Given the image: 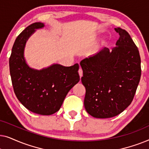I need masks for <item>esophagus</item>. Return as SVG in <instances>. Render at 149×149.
<instances>
[{
  "label": "esophagus",
  "instance_id": "esophagus-1",
  "mask_svg": "<svg viewBox=\"0 0 149 149\" xmlns=\"http://www.w3.org/2000/svg\"><path fill=\"white\" fill-rule=\"evenodd\" d=\"M79 76H80V78H81V77H83V70H82V69H81V68H79Z\"/></svg>",
  "mask_w": 149,
  "mask_h": 149
}]
</instances>
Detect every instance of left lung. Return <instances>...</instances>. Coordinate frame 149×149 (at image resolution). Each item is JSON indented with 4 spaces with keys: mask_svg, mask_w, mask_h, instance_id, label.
<instances>
[{
    "mask_svg": "<svg viewBox=\"0 0 149 149\" xmlns=\"http://www.w3.org/2000/svg\"><path fill=\"white\" fill-rule=\"evenodd\" d=\"M115 30L119 34L115 47L111 52L104 47L80 62L81 82L86 89L85 110L99 119L113 117L128 107L141 76L138 47L126 30Z\"/></svg>",
    "mask_w": 149,
    "mask_h": 149,
    "instance_id": "8db88e82",
    "label": "left lung"
}]
</instances>
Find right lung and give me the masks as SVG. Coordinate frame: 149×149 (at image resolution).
<instances>
[{
  "instance_id": "add662e5",
  "label": "right lung",
  "mask_w": 149,
  "mask_h": 149,
  "mask_svg": "<svg viewBox=\"0 0 149 149\" xmlns=\"http://www.w3.org/2000/svg\"><path fill=\"white\" fill-rule=\"evenodd\" d=\"M41 22L28 26L17 36L9 58V69L14 92L19 101L32 113L52 115L60 110L68 91L80 80L79 66L54 64L41 70L32 68L24 58L26 43Z\"/></svg>"
}]
</instances>
